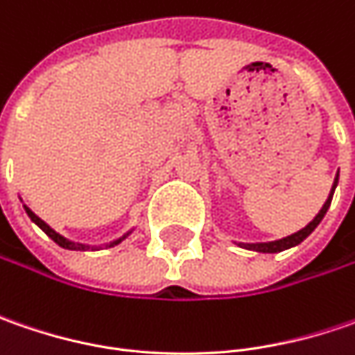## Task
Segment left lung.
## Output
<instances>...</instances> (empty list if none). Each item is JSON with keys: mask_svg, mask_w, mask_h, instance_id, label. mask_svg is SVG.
I'll return each mask as SVG.
<instances>
[{"mask_svg": "<svg viewBox=\"0 0 355 355\" xmlns=\"http://www.w3.org/2000/svg\"><path fill=\"white\" fill-rule=\"evenodd\" d=\"M336 185H338V173H336V180L334 185H332V191H330V196L326 199V203L322 205V209L318 211V215L308 223L304 229H300V231H296L293 235H288V237L279 239V241H268V243H237L239 247H243V249H249V251H257V252H280V251H286V249H291V247H296V245H300L304 239L316 229V227L320 225V221L324 219V215L328 211V207H330V203H332V196H334V189Z\"/></svg>", "mask_w": 355, "mask_h": 355, "instance_id": "1", "label": "left lung"}]
</instances>
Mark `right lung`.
<instances>
[{"instance_id": "add662e5", "label": "right lung", "mask_w": 355, "mask_h": 355, "mask_svg": "<svg viewBox=\"0 0 355 355\" xmlns=\"http://www.w3.org/2000/svg\"><path fill=\"white\" fill-rule=\"evenodd\" d=\"M23 207H25V211H27V215L31 217V221H33L35 225L39 227V229H43V231L47 233V237L53 239V241H55V243H57L59 247H62V249H69V251H87V249H92V251H94V249H101V247H90V245H83V243H75V241H69V239H64L62 235H59V233H57L55 229H51V227H49L47 223L43 221V219H39V217H37V215H35V213L31 211V209H29L27 205H23ZM130 233H132V231L124 233V235H122L120 239H116V241H110V243H106L104 247H106V249H108V247H116L118 243H122L124 239L128 237Z\"/></svg>"}]
</instances>
